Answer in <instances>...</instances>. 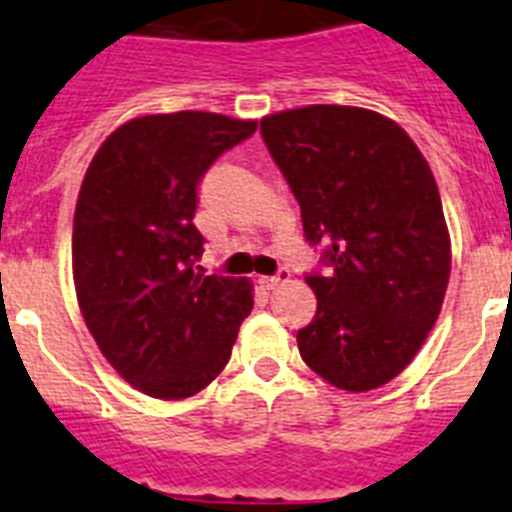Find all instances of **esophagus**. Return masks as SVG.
<instances>
[{"label":"esophagus","instance_id":"34e87169","mask_svg":"<svg viewBox=\"0 0 512 512\" xmlns=\"http://www.w3.org/2000/svg\"><path fill=\"white\" fill-rule=\"evenodd\" d=\"M289 279V271L287 269H279L274 277H259V284L264 289H277L279 284H284Z\"/></svg>","mask_w":512,"mask_h":512}]
</instances>
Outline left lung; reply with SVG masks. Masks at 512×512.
Here are the masks:
<instances>
[{
    "label": "left lung",
    "instance_id": "1",
    "mask_svg": "<svg viewBox=\"0 0 512 512\" xmlns=\"http://www.w3.org/2000/svg\"><path fill=\"white\" fill-rule=\"evenodd\" d=\"M261 138L300 202L310 246L328 274L297 346L338 390L395 379L436 325L451 243L431 166L410 135L379 112L310 104L261 120Z\"/></svg>",
    "mask_w": 512,
    "mask_h": 512
}]
</instances>
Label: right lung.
I'll return each mask as SVG.
<instances>
[{
	"instance_id": "obj_1",
	"label": "right lung",
	"mask_w": 512,
	"mask_h": 512,
	"mask_svg": "<svg viewBox=\"0 0 512 512\" xmlns=\"http://www.w3.org/2000/svg\"><path fill=\"white\" fill-rule=\"evenodd\" d=\"M256 120L171 112L125 122L94 153L74 212V284L104 359L158 400L192 397L223 372L251 282L202 274L197 189Z\"/></svg>"
}]
</instances>
